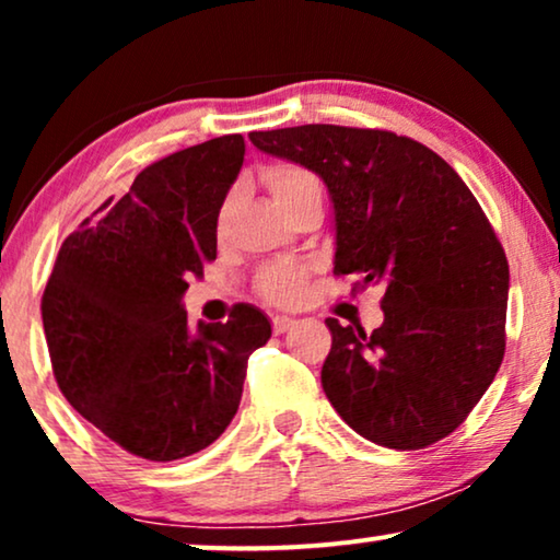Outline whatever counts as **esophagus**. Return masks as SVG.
Listing matches in <instances>:
<instances>
[{"instance_id":"obj_1","label":"esophagus","mask_w":560,"mask_h":560,"mask_svg":"<svg viewBox=\"0 0 560 560\" xmlns=\"http://www.w3.org/2000/svg\"><path fill=\"white\" fill-rule=\"evenodd\" d=\"M295 326V318H290V316H275L272 318V328H275V334H285V331H290V328Z\"/></svg>"}]
</instances>
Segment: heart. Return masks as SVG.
Wrapping results in <instances>:
<instances>
[{
	"mask_svg": "<svg viewBox=\"0 0 560 560\" xmlns=\"http://www.w3.org/2000/svg\"><path fill=\"white\" fill-rule=\"evenodd\" d=\"M267 190H270L272 201L278 203V209H285V206L303 194L308 188H318V180L313 178L308 171L295 165H275L265 173ZM305 280H308V270L305 265L298 262H278L270 265L267 270L259 275L257 288L267 301L290 305L298 303L305 293Z\"/></svg>",
	"mask_w": 560,
	"mask_h": 560,
	"instance_id": "heart-1",
	"label": "heart"
}]
</instances>
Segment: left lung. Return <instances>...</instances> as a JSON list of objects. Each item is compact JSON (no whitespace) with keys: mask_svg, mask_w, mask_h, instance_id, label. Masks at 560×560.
I'll list each match as a JSON object with an SVG mask.
<instances>
[{"mask_svg":"<svg viewBox=\"0 0 560 560\" xmlns=\"http://www.w3.org/2000/svg\"><path fill=\"white\" fill-rule=\"evenodd\" d=\"M249 140L326 183L334 272L385 285V320L372 334L326 320L328 402L380 446L446 439L504 357L510 265L477 198L446 160L395 132L303 125Z\"/></svg>","mask_w":560,"mask_h":560,"instance_id":"left-lung-1","label":"left lung"}]
</instances>
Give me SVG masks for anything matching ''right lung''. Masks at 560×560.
<instances>
[{"mask_svg":"<svg viewBox=\"0 0 560 560\" xmlns=\"http://www.w3.org/2000/svg\"><path fill=\"white\" fill-rule=\"evenodd\" d=\"M244 137L173 152L106 201L58 252L43 293L52 374L106 439L150 462L211 446L240 410L247 359L272 336L255 305L194 328L190 275L217 257V221Z\"/></svg>","mask_w":560,"mask_h":560,"instance_id":"right-lung-1","label":"right lung"}]
</instances>
